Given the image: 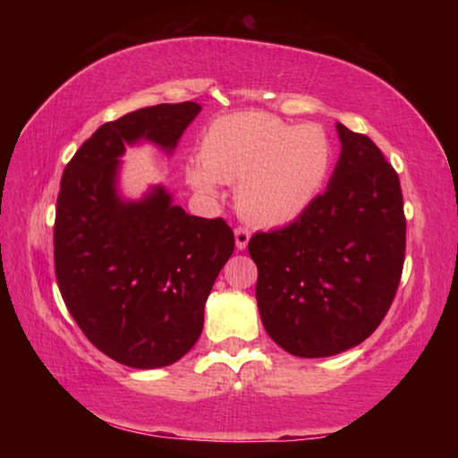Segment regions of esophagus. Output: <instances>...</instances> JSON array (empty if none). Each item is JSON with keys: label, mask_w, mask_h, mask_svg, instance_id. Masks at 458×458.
I'll list each match as a JSON object with an SVG mask.
<instances>
[{"label": "esophagus", "mask_w": 458, "mask_h": 458, "mask_svg": "<svg viewBox=\"0 0 458 458\" xmlns=\"http://www.w3.org/2000/svg\"><path fill=\"white\" fill-rule=\"evenodd\" d=\"M234 238H236V248L238 250H244L248 246V240H250V232L246 228H236L234 230Z\"/></svg>", "instance_id": "obj_1"}]
</instances>
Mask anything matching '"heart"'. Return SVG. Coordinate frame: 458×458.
Masks as SVG:
<instances>
[{"mask_svg":"<svg viewBox=\"0 0 458 458\" xmlns=\"http://www.w3.org/2000/svg\"><path fill=\"white\" fill-rule=\"evenodd\" d=\"M199 157L185 164V182L193 190L216 196L220 182H238V210L262 226H283L319 196L335 151L317 125H289L267 113H232L206 129Z\"/></svg>","mask_w":458,"mask_h":458,"instance_id":"1","label":"heart"}]
</instances>
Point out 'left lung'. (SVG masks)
I'll return each mask as SVG.
<instances>
[{"label":"left lung","instance_id":"left-lung-1","mask_svg":"<svg viewBox=\"0 0 458 458\" xmlns=\"http://www.w3.org/2000/svg\"><path fill=\"white\" fill-rule=\"evenodd\" d=\"M335 129L341 153L325 193L289 226L248 242L262 325L297 358H329L368 339L404 267L398 175L369 137Z\"/></svg>","mask_w":458,"mask_h":458}]
</instances>
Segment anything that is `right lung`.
Instances as JSON below:
<instances>
[{
  "mask_svg": "<svg viewBox=\"0 0 458 458\" xmlns=\"http://www.w3.org/2000/svg\"><path fill=\"white\" fill-rule=\"evenodd\" d=\"M198 103L155 105L105 123L62 174L54 267L62 299L97 350L123 366H172L196 344L216 276L234 252L222 218L174 204L165 185L121 191L127 147L174 155Z\"/></svg>",
  "mask_w": 458,
  "mask_h": 458,
  "instance_id": "right-lung-1",
  "label": "right lung"
}]
</instances>
